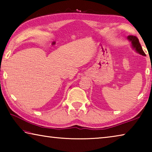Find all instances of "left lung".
Returning <instances> with one entry per match:
<instances>
[{"instance_id":"obj_1","label":"left lung","mask_w":152,"mask_h":152,"mask_svg":"<svg viewBox=\"0 0 152 152\" xmlns=\"http://www.w3.org/2000/svg\"><path fill=\"white\" fill-rule=\"evenodd\" d=\"M127 38L129 40L132 42L133 47L135 49V50L137 51L139 53H140V54L145 56V53H144V51L142 50V48H141L140 43L139 42L138 38L135 35H129Z\"/></svg>"}]
</instances>
